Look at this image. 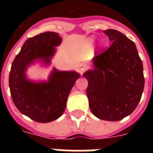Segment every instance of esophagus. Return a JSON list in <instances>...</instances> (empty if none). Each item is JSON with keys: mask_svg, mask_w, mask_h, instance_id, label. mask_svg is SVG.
<instances>
[{"mask_svg": "<svg viewBox=\"0 0 153 153\" xmlns=\"http://www.w3.org/2000/svg\"><path fill=\"white\" fill-rule=\"evenodd\" d=\"M87 68H88V66L86 64H84V63H82V64H80V66H79V71L81 72V73H83L84 71H86V70H87Z\"/></svg>", "mask_w": 153, "mask_h": 153, "instance_id": "1", "label": "esophagus"}]
</instances>
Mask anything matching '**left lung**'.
I'll return each instance as SVG.
<instances>
[{
    "label": "left lung",
    "instance_id": "1",
    "mask_svg": "<svg viewBox=\"0 0 153 153\" xmlns=\"http://www.w3.org/2000/svg\"><path fill=\"white\" fill-rule=\"evenodd\" d=\"M111 45L93 59L83 76L91 113L98 118L120 121L134 111L142 95L143 64L135 44L114 29L103 31Z\"/></svg>",
    "mask_w": 153,
    "mask_h": 153
}]
</instances>
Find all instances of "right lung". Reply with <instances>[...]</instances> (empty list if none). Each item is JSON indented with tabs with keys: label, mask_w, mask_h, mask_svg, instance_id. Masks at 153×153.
<instances>
[{
	"label": "right lung",
	"mask_w": 153,
	"mask_h": 153,
	"mask_svg": "<svg viewBox=\"0 0 153 153\" xmlns=\"http://www.w3.org/2000/svg\"><path fill=\"white\" fill-rule=\"evenodd\" d=\"M61 43L62 38L56 32L37 35L25 41L12 63L8 83L13 102L21 114L36 122H51L63 114L70 92L80 78L75 71L53 68L47 81L27 79V67L36 62L51 64L55 47Z\"/></svg>",
	"instance_id": "right-lung-1"
}]
</instances>
